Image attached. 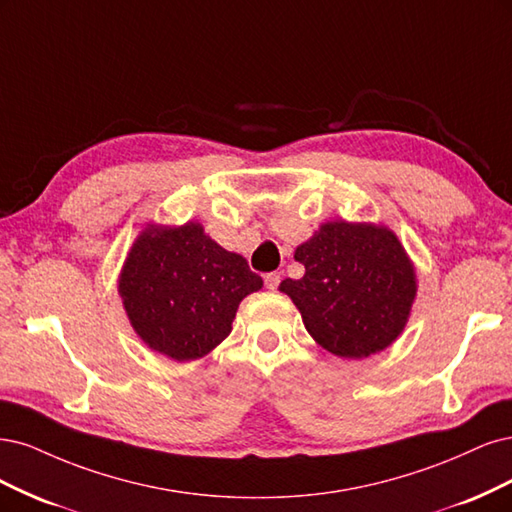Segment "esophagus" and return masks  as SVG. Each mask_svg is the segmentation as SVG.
Listing matches in <instances>:
<instances>
[{"label": "esophagus", "mask_w": 512, "mask_h": 512, "mask_svg": "<svg viewBox=\"0 0 512 512\" xmlns=\"http://www.w3.org/2000/svg\"><path fill=\"white\" fill-rule=\"evenodd\" d=\"M280 272H270V274H266L263 276V280H266V287L270 289V291H274V289H278V285H280Z\"/></svg>", "instance_id": "obj_1"}]
</instances>
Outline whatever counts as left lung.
Returning a JSON list of instances; mask_svg holds the SVG:
<instances>
[{"mask_svg":"<svg viewBox=\"0 0 512 512\" xmlns=\"http://www.w3.org/2000/svg\"><path fill=\"white\" fill-rule=\"evenodd\" d=\"M304 276L280 283L325 351L364 359L402 334L417 295L415 268L389 227L329 221L295 249Z\"/></svg>","mask_w":512,"mask_h":512,"instance_id":"1","label":"left lung"}]
</instances>
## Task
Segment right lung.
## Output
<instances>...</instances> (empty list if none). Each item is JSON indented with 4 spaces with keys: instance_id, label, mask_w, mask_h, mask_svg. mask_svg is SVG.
Returning a JSON list of instances; mask_svg holds the SVG:
<instances>
[{
    "instance_id": "1",
    "label": "right lung",
    "mask_w": 512,
    "mask_h": 512,
    "mask_svg": "<svg viewBox=\"0 0 512 512\" xmlns=\"http://www.w3.org/2000/svg\"><path fill=\"white\" fill-rule=\"evenodd\" d=\"M263 280L242 255L229 253L200 223L148 225L119 276V293L136 334L161 355L193 361L229 332L246 295Z\"/></svg>"
}]
</instances>
